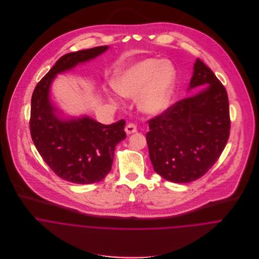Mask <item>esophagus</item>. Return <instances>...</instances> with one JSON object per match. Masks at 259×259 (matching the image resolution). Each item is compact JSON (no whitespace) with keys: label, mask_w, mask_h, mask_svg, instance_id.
<instances>
[{"label":"esophagus","mask_w":259,"mask_h":259,"mask_svg":"<svg viewBox=\"0 0 259 259\" xmlns=\"http://www.w3.org/2000/svg\"><path fill=\"white\" fill-rule=\"evenodd\" d=\"M137 132V126H136V124L135 123H127L126 124V126H125V133L127 134V135H132V134H134V133H136Z\"/></svg>","instance_id":"obj_1"}]
</instances>
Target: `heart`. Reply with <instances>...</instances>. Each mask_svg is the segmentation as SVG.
<instances>
[{
	"instance_id": "1",
	"label": "heart",
	"mask_w": 259,
	"mask_h": 259,
	"mask_svg": "<svg viewBox=\"0 0 259 259\" xmlns=\"http://www.w3.org/2000/svg\"><path fill=\"white\" fill-rule=\"evenodd\" d=\"M176 81V71L168 62L148 59L122 71L113 80L117 94L125 98H139L140 110L159 114L170 105Z\"/></svg>"
}]
</instances>
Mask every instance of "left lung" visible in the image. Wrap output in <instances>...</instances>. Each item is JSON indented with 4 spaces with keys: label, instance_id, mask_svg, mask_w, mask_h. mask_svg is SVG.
<instances>
[{
    "label": "left lung",
    "instance_id": "left-lung-1",
    "mask_svg": "<svg viewBox=\"0 0 259 259\" xmlns=\"http://www.w3.org/2000/svg\"><path fill=\"white\" fill-rule=\"evenodd\" d=\"M207 84L148 120L149 158L164 180L186 184L204 176L221 156L229 138L230 117L225 88L199 59L189 89Z\"/></svg>",
    "mask_w": 259,
    "mask_h": 259
}]
</instances>
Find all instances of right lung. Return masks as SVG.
Returning <instances> with one entry per match:
<instances>
[{"label": "right lung", "instance_id": "right-lung-1", "mask_svg": "<svg viewBox=\"0 0 259 259\" xmlns=\"http://www.w3.org/2000/svg\"><path fill=\"white\" fill-rule=\"evenodd\" d=\"M108 48L96 47L63 56L37 82L32 96L30 131L34 145L58 177L74 184L99 183L111 171L115 146L126 137L125 121L103 124L88 116L60 119L51 105L49 91L56 74L98 57Z\"/></svg>", "mask_w": 259, "mask_h": 259}]
</instances>
